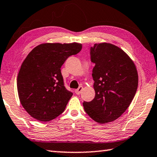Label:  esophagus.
Here are the masks:
<instances>
[{"instance_id": "1", "label": "esophagus", "mask_w": 157, "mask_h": 157, "mask_svg": "<svg viewBox=\"0 0 157 157\" xmlns=\"http://www.w3.org/2000/svg\"><path fill=\"white\" fill-rule=\"evenodd\" d=\"M82 89H83V87L82 86H79V88L78 89H76L75 91V94H81V92H82Z\"/></svg>"}]
</instances>
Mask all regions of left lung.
Masks as SVG:
<instances>
[{
  "mask_svg": "<svg viewBox=\"0 0 157 157\" xmlns=\"http://www.w3.org/2000/svg\"><path fill=\"white\" fill-rule=\"evenodd\" d=\"M95 97L84 101L86 114L96 122L116 120L136 95L138 75L133 61L122 49L110 43L95 44L90 49Z\"/></svg>",
  "mask_w": 157,
  "mask_h": 157,
  "instance_id": "1",
  "label": "left lung"
}]
</instances>
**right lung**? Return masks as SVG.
Segmentation results:
<instances>
[{"label":"right lung","instance_id":"right-lung-1","mask_svg":"<svg viewBox=\"0 0 157 157\" xmlns=\"http://www.w3.org/2000/svg\"><path fill=\"white\" fill-rule=\"evenodd\" d=\"M82 47L77 43H44L25 59L17 76V91L21 104L32 117L49 121L65 110L73 93L64 86L61 68Z\"/></svg>","mask_w":157,"mask_h":157}]
</instances>
